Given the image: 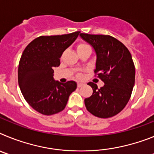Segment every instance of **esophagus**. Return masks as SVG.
Masks as SVG:
<instances>
[{
    "mask_svg": "<svg viewBox=\"0 0 154 154\" xmlns=\"http://www.w3.org/2000/svg\"><path fill=\"white\" fill-rule=\"evenodd\" d=\"M84 85L83 83H80V82H79L78 85H78L79 88H80V87H82V85Z\"/></svg>",
    "mask_w": 154,
    "mask_h": 154,
    "instance_id": "1",
    "label": "esophagus"
}]
</instances>
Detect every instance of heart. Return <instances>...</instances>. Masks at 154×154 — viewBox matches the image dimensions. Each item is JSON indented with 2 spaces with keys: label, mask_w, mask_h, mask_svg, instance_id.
<instances>
[{
  "label": "heart",
  "mask_w": 154,
  "mask_h": 154,
  "mask_svg": "<svg viewBox=\"0 0 154 154\" xmlns=\"http://www.w3.org/2000/svg\"><path fill=\"white\" fill-rule=\"evenodd\" d=\"M85 47H89V45L85 44V43H82V44H79L78 45V47H77V50H79L81 49V48H85Z\"/></svg>",
  "instance_id": "b5f03b06"
}]
</instances>
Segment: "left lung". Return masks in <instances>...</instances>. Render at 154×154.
<instances>
[{
  "label": "left lung",
  "mask_w": 154,
  "mask_h": 154,
  "mask_svg": "<svg viewBox=\"0 0 154 154\" xmlns=\"http://www.w3.org/2000/svg\"><path fill=\"white\" fill-rule=\"evenodd\" d=\"M95 50V73L105 85L98 89L89 82L92 95L85 99L87 110L99 118H109L124 109L130 100L135 83V66L127 48L110 35L80 34Z\"/></svg>",
  "instance_id": "1"
}]
</instances>
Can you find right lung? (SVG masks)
<instances>
[{"mask_svg":"<svg viewBox=\"0 0 154 154\" xmlns=\"http://www.w3.org/2000/svg\"><path fill=\"white\" fill-rule=\"evenodd\" d=\"M79 33L40 36L23 51L18 65V85L24 99L37 112L46 116L61 112L77 88L74 81H55L53 69L60 65L62 53Z\"/></svg>","mask_w":154,"mask_h":154,"instance_id":"right-lung-1","label":"right lung"}]
</instances>
